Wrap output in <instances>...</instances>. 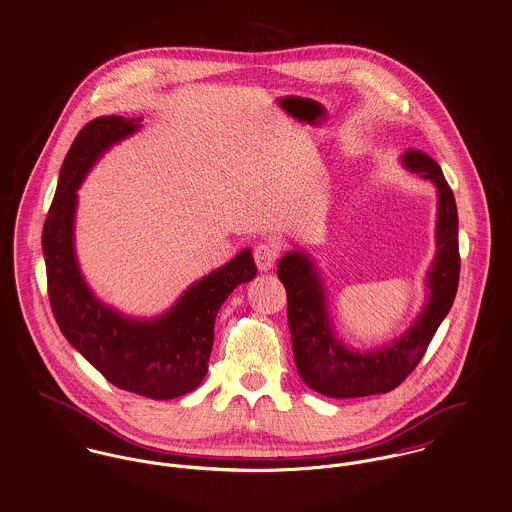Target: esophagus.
Returning <instances> with one entry per match:
<instances>
[{"mask_svg":"<svg viewBox=\"0 0 512 512\" xmlns=\"http://www.w3.org/2000/svg\"><path fill=\"white\" fill-rule=\"evenodd\" d=\"M253 259L259 271H269L275 267L279 259V247L275 243H259L253 249Z\"/></svg>","mask_w":512,"mask_h":512,"instance_id":"obj_1","label":"esophagus"}]
</instances>
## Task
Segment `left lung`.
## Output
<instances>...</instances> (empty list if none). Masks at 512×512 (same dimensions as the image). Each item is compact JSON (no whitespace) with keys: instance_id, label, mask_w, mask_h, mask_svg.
<instances>
[{"instance_id":"left-lung-1","label":"left lung","mask_w":512,"mask_h":512,"mask_svg":"<svg viewBox=\"0 0 512 512\" xmlns=\"http://www.w3.org/2000/svg\"><path fill=\"white\" fill-rule=\"evenodd\" d=\"M402 165L408 171L432 180L438 188V247L428 277V304L400 340L385 349L363 355L345 349L330 330L324 290L310 259L302 253H288L279 261V279L286 288L288 300L286 318L296 369L302 381L324 397H367L397 389L416 369L438 326L454 304L459 283L454 192L438 163L422 151L404 153Z\"/></svg>"}]
</instances>
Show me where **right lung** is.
I'll list each match as a JSON object with an SVG mask.
<instances>
[{
    "instance_id": "right-lung-1",
    "label": "right lung",
    "mask_w": 512,
    "mask_h": 512,
    "mask_svg": "<svg viewBox=\"0 0 512 512\" xmlns=\"http://www.w3.org/2000/svg\"><path fill=\"white\" fill-rule=\"evenodd\" d=\"M139 127V119L104 115L76 135L60 169L55 200L43 228L47 292L58 328L117 389L169 400L194 391L208 373L214 324L229 292L257 275L251 251L192 284L163 318L135 322L100 304L80 277L72 224L76 188L112 143Z\"/></svg>"
}]
</instances>
